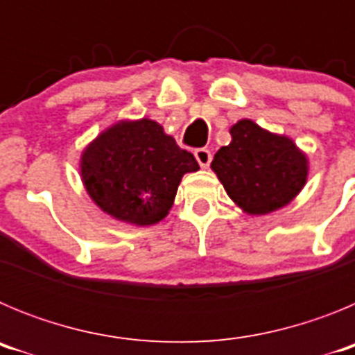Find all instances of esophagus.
Wrapping results in <instances>:
<instances>
[{
	"label": "esophagus",
	"mask_w": 355,
	"mask_h": 355,
	"mask_svg": "<svg viewBox=\"0 0 355 355\" xmlns=\"http://www.w3.org/2000/svg\"><path fill=\"white\" fill-rule=\"evenodd\" d=\"M193 155H196V159L199 162L200 167H202V168L209 167V163H211V150H209V149H197Z\"/></svg>",
	"instance_id": "obj_1"
}]
</instances>
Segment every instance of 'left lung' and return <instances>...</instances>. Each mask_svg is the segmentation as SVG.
Returning <instances> with one entry per match:
<instances>
[{"label": "left lung", "instance_id": "8db88e82", "mask_svg": "<svg viewBox=\"0 0 355 355\" xmlns=\"http://www.w3.org/2000/svg\"><path fill=\"white\" fill-rule=\"evenodd\" d=\"M231 144L216 150L211 168L234 205L249 215H266L299 196L307 180V156L293 140L241 119Z\"/></svg>", "mask_w": 355, "mask_h": 355}]
</instances>
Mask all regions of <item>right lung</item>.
Segmentation results:
<instances>
[{"label":"right lung","mask_w":355,"mask_h":355,"mask_svg":"<svg viewBox=\"0 0 355 355\" xmlns=\"http://www.w3.org/2000/svg\"><path fill=\"white\" fill-rule=\"evenodd\" d=\"M81 180L90 199L114 218L133 225L158 224L174 205L187 172L199 171L158 122L119 121L85 147Z\"/></svg>","instance_id":"right-lung-1"}]
</instances>
